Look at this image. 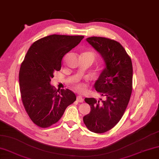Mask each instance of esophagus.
<instances>
[{
	"label": "esophagus",
	"instance_id": "obj_1",
	"mask_svg": "<svg viewBox=\"0 0 159 159\" xmlns=\"http://www.w3.org/2000/svg\"><path fill=\"white\" fill-rule=\"evenodd\" d=\"M77 101L79 102H83L84 99H83L82 96H81V95H78V96L77 97Z\"/></svg>",
	"mask_w": 159,
	"mask_h": 159
}]
</instances>
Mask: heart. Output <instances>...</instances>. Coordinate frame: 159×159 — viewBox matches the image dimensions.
Returning a JSON list of instances; mask_svg holds the SVG:
<instances>
[{
	"mask_svg": "<svg viewBox=\"0 0 159 159\" xmlns=\"http://www.w3.org/2000/svg\"><path fill=\"white\" fill-rule=\"evenodd\" d=\"M82 55H88V56L91 57H93V59L95 57L94 53L92 52H90V51L84 52L82 54ZM75 89L77 90V91H83L85 89V86H84V84H82V83H77L75 85Z\"/></svg>",
	"mask_w": 159,
	"mask_h": 159,
	"instance_id": "heart-1",
	"label": "heart"
}]
</instances>
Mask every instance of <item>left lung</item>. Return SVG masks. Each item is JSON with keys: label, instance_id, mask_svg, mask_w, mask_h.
I'll return each instance as SVG.
<instances>
[{"label": "left lung", "instance_id": "obj_1", "mask_svg": "<svg viewBox=\"0 0 159 159\" xmlns=\"http://www.w3.org/2000/svg\"><path fill=\"white\" fill-rule=\"evenodd\" d=\"M86 41L99 52L105 64L94 84L104 100L85 98L91 107V112L84 116L83 120L88 129L102 134L111 129L127 109L132 91V62L118 41L100 37H89Z\"/></svg>", "mask_w": 159, "mask_h": 159}]
</instances>
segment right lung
Segmentation results:
<instances>
[{"label": "right lung", "mask_w": 159, "mask_h": 159, "mask_svg": "<svg viewBox=\"0 0 159 159\" xmlns=\"http://www.w3.org/2000/svg\"><path fill=\"white\" fill-rule=\"evenodd\" d=\"M84 36L52 34L33 43L20 66L19 86L24 108L30 118L41 128L57 122L68 106L76 100L69 89L57 90L50 84L61 59L77 46Z\"/></svg>", "instance_id": "1"}]
</instances>
